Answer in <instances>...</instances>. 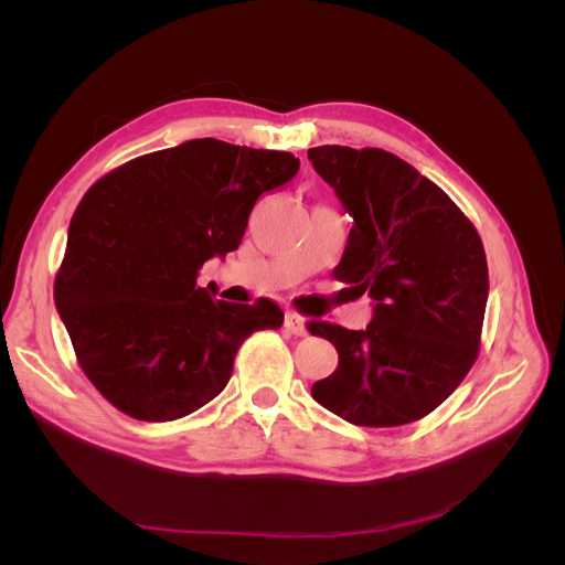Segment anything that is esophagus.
<instances>
[{"label": "esophagus", "instance_id": "obj_1", "mask_svg": "<svg viewBox=\"0 0 565 565\" xmlns=\"http://www.w3.org/2000/svg\"><path fill=\"white\" fill-rule=\"evenodd\" d=\"M285 328L292 332V334H297V337H303L306 334V320L299 313H295V311H287L285 313Z\"/></svg>", "mask_w": 565, "mask_h": 565}]
</instances>
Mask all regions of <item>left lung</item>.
Masks as SVG:
<instances>
[{"label": "left lung", "instance_id": "obj_1", "mask_svg": "<svg viewBox=\"0 0 565 565\" xmlns=\"http://www.w3.org/2000/svg\"><path fill=\"white\" fill-rule=\"evenodd\" d=\"M353 228L332 276L374 299L365 330L311 320L337 370L313 398L355 426H401L436 409L481 349L488 262L476 226L446 191L382 148L309 150Z\"/></svg>", "mask_w": 565, "mask_h": 565}]
</instances>
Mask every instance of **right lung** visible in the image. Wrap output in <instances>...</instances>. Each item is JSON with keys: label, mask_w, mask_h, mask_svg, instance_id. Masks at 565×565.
<instances>
[{"label": "right lung", "mask_w": 565, "mask_h": 565, "mask_svg": "<svg viewBox=\"0 0 565 565\" xmlns=\"http://www.w3.org/2000/svg\"><path fill=\"white\" fill-rule=\"evenodd\" d=\"M297 172L292 152L195 139L119 164L84 193L54 299L77 365L119 413H195L228 384L243 341L280 328L278 303L212 299L198 270L237 249L254 202Z\"/></svg>", "instance_id": "obj_1"}]
</instances>
